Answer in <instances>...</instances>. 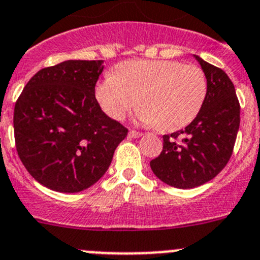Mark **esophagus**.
I'll use <instances>...</instances> for the list:
<instances>
[{"label": "esophagus", "mask_w": 260, "mask_h": 260, "mask_svg": "<svg viewBox=\"0 0 260 260\" xmlns=\"http://www.w3.org/2000/svg\"><path fill=\"white\" fill-rule=\"evenodd\" d=\"M128 137H130V138H139V137H142V133L135 132V130H130V132H128Z\"/></svg>", "instance_id": "esophagus-1"}]
</instances>
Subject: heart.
<instances>
[{"label": "heart", "instance_id": "b5f03b06", "mask_svg": "<svg viewBox=\"0 0 260 260\" xmlns=\"http://www.w3.org/2000/svg\"><path fill=\"white\" fill-rule=\"evenodd\" d=\"M96 100L113 119L137 103L139 122L176 132L189 125L207 96V78L197 65L173 59H137L119 63L96 86Z\"/></svg>", "mask_w": 260, "mask_h": 260}]
</instances>
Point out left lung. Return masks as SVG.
Segmentation results:
<instances>
[{
	"mask_svg": "<svg viewBox=\"0 0 260 260\" xmlns=\"http://www.w3.org/2000/svg\"><path fill=\"white\" fill-rule=\"evenodd\" d=\"M207 78V96L183 130L162 137V151L150 165L155 176L177 189H192L215 178L228 164L240 127V103L221 69L194 56Z\"/></svg>",
	"mask_w": 260,
	"mask_h": 260,
	"instance_id": "left-lung-1",
	"label": "left lung"
}]
</instances>
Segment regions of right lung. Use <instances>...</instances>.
I'll return each instance as SVG.
<instances>
[{"label":"right lung","instance_id":"1","mask_svg":"<svg viewBox=\"0 0 260 260\" xmlns=\"http://www.w3.org/2000/svg\"><path fill=\"white\" fill-rule=\"evenodd\" d=\"M104 61L69 59L38 71L14 108L20 161L39 183L78 192L108 171L127 128L109 118L95 98Z\"/></svg>","mask_w":260,"mask_h":260}]
</instances>
